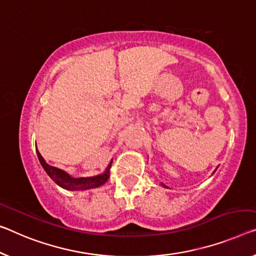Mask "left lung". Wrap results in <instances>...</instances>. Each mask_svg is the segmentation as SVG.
<instances>
[{"mask_svg": "<svg viewBox=\"0 0 256 256\" xmlns=\"http://www.w3.org/2000/svg\"><path fill=\"white\" fill-rule=\"evenodd\" d=\"M162 186H164V184H162Z\"/></svg>", "mask_w": 256, "mask_h": 256, "instance_id": "8db88e82", "label": "left lung"}]
</instances>
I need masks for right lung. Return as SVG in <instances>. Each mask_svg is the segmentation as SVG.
<instances>
[{
  "mask_svg": "<svg viewBox=\"0 0 256 256\" xmlns=\"http://www.w3.org/2000/svg\"><path fill=\"white\" fill-rule=\"evenodd\" d=\"M38 158L40 160V164H42L43 169H44L46 174L50 176V178L58 186H62V188H66V190L70 191H80V190H89V188H98L110 178V168H111V164H108V167L106 168V172L102 175L94 176V178H74L72 176H70L68 172H65L62 169H58L54 166H50L42 158L40 152L36 150Z\"/></svg>",
  "mask_w": 256,
  "mask_h": 256,
  "instance_id": "obj_1",
  "label": "right lung"
}]
</instances>
